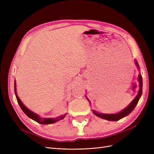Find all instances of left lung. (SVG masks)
I'll return each instance as SVG.
<instances>
[{"instance_id":"obj_1","label":"left lung","mask_w":154,"mask_h":154,"mask_svg":"<svg viewBox=\"0 0 154 154\" xmlns=\"http://www.w3.org/2000/svg\"><path fill=\"white\" fill-rule=\"evenodd\" d=\"M136 62V65L137 66V67H138V69H139V65L137 62L135 61ZM138 82H139V92H138V94L136 96V97H135L134 100L130 103V104L127 107V108H125L124 110H123L122 111H121L120 112L117 113V114H101V113H99L93 110H92V112L94 114H95L96 116H97V117H100L102 119H104L106 120H108V121H118L119 119H121L122 118L125 117V116H128L131 112L134 109L135 107H136V105L137 104L139 98H140V97L142 94V91H143V79H142V76L140 74H139L138 76ZM87 99L88 100V99L87 97ZM90 102V101H89Z\"/></svg>"}]
</instances>
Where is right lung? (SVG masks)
Segmentation results:
<instances>
[{"mask_svg":"<svg viewBox=\"0 0 154 154\" xmlns=\"http://www.w3.org/2000/svg\"><path fill=\"white\" fill-rule=\"evenodd\" d=\"M14 84H15L14 85H15V93L16 98L18 101V105H19L22 111L24 112L26 114V115L28 116L29 118L32 119V120L35 121V122H36L37 123H38L42 125H49V124H52V123L57 122H58V121L61 120L66 117V114H64V115L60 116H58V117L56 118H41L36 114L34 113L33 112H32L30 110H29L24 104H23V103L20 100L19 97H18L17 95V91H16V82H15V83H14Z\"/></svg>","mask_w":154,"mask_h":154,"instance_id":"1","label":"right lung"}]
</instances>
